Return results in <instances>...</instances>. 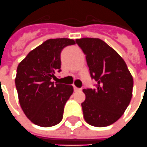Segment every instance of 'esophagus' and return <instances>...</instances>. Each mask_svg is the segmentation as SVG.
Returning <instances> with one entry per match:
<instances>
[{"label": "esophagus", "mask_w": 147, "mask_h": 147, "mask_svg": "<svg viewBox=\"0 0 147 147\" xmlns=\"http://www.w3.org/2000/svg\"><path fill=\"white\" fill-rule=\"evenodd\" d=\"M74 90L75 91V92H77V91L82 90V89H80V88H78V87H76V86H74Z\"/></svg>", "instance_id": "34e87169"}]
</instances>
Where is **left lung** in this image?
Masks as SVG:
<instances>
[{"instance_id":"obj_1","label":"left lung","mask_w":147,"mask_h":147,"mask_svg":"<svg viewBox=\"0 0 147 147\" xmlns=\"http://www.w3.org/2000/svg\"><path fill=\"white\" fill-rule=\"evenodd\" d=\"M86 54L96 89H84L82 103L86 122L97 127L110 126L118 120L129 106L133 93V77L125 61L99 38L76 39Z\"/></svg>"}]
</instances>
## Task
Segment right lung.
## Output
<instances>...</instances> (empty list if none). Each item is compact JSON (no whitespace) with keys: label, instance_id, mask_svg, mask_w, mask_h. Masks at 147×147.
<instances>
[{"label":"right lung","instance_id":"add662e5","mask_svg":"<svg viewBox=\"0 0 147 147\" xmlns=\"http://www.w3.org/2000/svg\"><path fill=\"white\" fill-rule=\"evenodd\" d=\"M72 45H75L73 39H49L18 65L15 84L19 102L26 117L37 126L49 127L62 120L64 106L74 88L52 79L61 71L62 49Z\"/></svg>","mask_w":147,"mask_h":147}]
</instances>
